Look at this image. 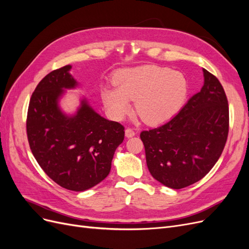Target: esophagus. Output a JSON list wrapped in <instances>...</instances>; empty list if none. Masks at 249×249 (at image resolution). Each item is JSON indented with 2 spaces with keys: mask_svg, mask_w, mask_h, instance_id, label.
Listing matches in <instances>:
<instances>
[{
  "mask_svg": "<svg viewBox=\"0 0 249 249\" xmlns=\"http://www.w3.org/2000/svg\"><path fill=\"white\" fill-rule=\"evenodd\" d=\"M124 135L126 138H131V137L135 136V132L132 129H130V127H127V129H125V131H124Z\"/></svg>",
  "mask_w": 249,
  "mask_h": 249,
  "instance_id": "1",
  "label": "esophagus"
}]
</instances>
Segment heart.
Here are the masks:
<instances>
[{"mask_svg":"<svg viewBox=\"0 0 249 249\" xmlns=\"http://www.w3.org/2000/svg\"><path fill=\"white\" fill-rule=\"evenodd\" d=\"M114 84L102 89L103 103L111 114L123 119L132 109L131 101H136L138 116L148 124H162L175 116L189 92L182 72L157 65L120 71Z\"/></svg>","mask_w":249,"mask_h":249,"instance_id":"1","label":"heart"}]
</instances>
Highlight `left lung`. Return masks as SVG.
<instances>
[{
    "instance_id": "1",
    "label": "left lung",
    "mask_w": 249,
    "mask_h": 249,
    "mask_svg": "<svg viewBox=\"0 0 249 249\" xmlns=\"http://www.w3.org/2000/svg\"><path fill=\"white\" fill-rule=\"evenodd\" d=\"M203 86L169 122L140 138L150 175L182 189L198 182L219 159L229 134V104L218 79L203 69Z\"/></svg>"
}]
</instances>
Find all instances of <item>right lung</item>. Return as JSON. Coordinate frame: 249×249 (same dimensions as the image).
<instances>
[{"mask_svg": "<svg viewBox=\"0 0 249 249\" xmlns=\"http://www.w3.org/2000/svg\"><path fill=\"white\" fill-rule=\"evenodd\" d=\"M71 70L66 65L53 71L37 85L29 104L27 134L43 171L65 189L80 192L107 178L124 127L101 116L85 96L73 114L62 110L60 100L66 89L79 86Z\"/></svg>", "mask_w": 249, "mask_h": 249, "instance_id": "add662e5", "label": "right lung"}]
</instances>
